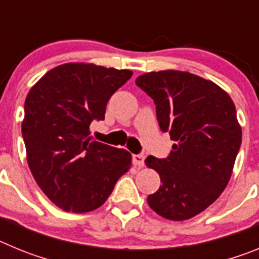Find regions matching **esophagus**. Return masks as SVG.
Instances as JSON below:
<instances>
[{"label": "esophagus", "instance_id": "34e87169", "mask_svg": "<svg viewBox=\"0 0 259 259\" xmlns=\"http://www.w3.org/2000/svg\"><path fill=\"white\" fill-rule=\"evenodd\" d=\"M144 159H145V155L144 154H135L134 155V164L137 168H143L144 167Z\"/></svg>", "mask_w": 259, "mask_h": 259}]
</instances>
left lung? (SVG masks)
<instances>
[{
	"label": "left lung",
	"mask_w": 259,
	"mask_h": 259,
	"mask_svg": "<svg viewBox=\"0 0 259 259\" xmlns=\"http://www.w3.org/2000/svg\"><path fill=\"white\" fill-rule=\"evenodd\" d=\"M136 84L153 98L159 127L175 141L167 158L145 159L162 183L148 203L170 221L193 218L231 179L242 137L236 107L224 89L187 71L146 72Z\"/></svg>",
	"instance_id": "1"
}]
</instances>
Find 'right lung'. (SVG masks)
<instances>
[{"label": "right lung", "instance_id": "obj_1", "mask_svg": "<svg viewBox=\"0 0 259 259\" xmlns=\"http://www.w3.org/2000/svg\"><path fill=\"white\" fill-rule=\"evenodd\" d=\"M131 70L71 62L52 68L29 89L22 135L41 191L65 211L98 209L132 164L131 153L91 140L89 125L105 118L107 101Z\"/></svg>", "mask_w": 259, "mask_h": 259}]
</instances>
